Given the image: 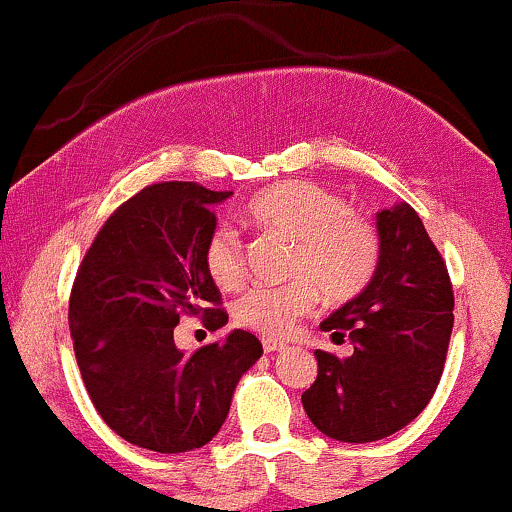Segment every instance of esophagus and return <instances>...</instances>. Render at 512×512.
I'll use <instances>...</instances> for the list:
<instances>
[{
	"instance_id": "1",
	"label": "esophagus",
	"mask_w": 512,
	"mask_h": 512,
	"mask_svg": "<svg viewBox=\"0 0 512 512\" xmlns=\"http://www.w3.org/2000/svg\"><path fill=\"white\" fill-rule=\"evenodd\" d=\"M262 349H264V354H274V351H284L286 344L267 337V339H262Z\"/></svg>"
}]
</instances>
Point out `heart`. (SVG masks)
<instances>
[{
  "label": "heart",
  "instance_id": "heart-1",
  "mask_svg": "<svg viewBox=\"0 0 512 512\" xmlns=\"http://www.w3.org/2000/svg\"><path fill=\"white\" fill-rule=\"evenodd\" d=\"M245 216L255 228L293 245L286 267L293 276L289 284L255 286L233 308L238 325L252 332L286 337L313 310L317 289L327 301H349L366 289L378 269V228L317 182L286 180L267 187L250 199ZM204 269L223 291L243 284V245L233 228L219 226L209 233Z\"/></svg>",
  "mask_w": 512,
  "mask_h": 512
}]
</instances>
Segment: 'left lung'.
Returning a JSON list of instances; mask_svg holds the SVG:
<instances>
[{
  "label": "left lung",
  "instance_id": "obj_1",
  "mask_svg": "<svg viewBox=\"0 0 512 512\" xmlns=\"http://www.w3.org/2000/svg\"><path fill=\"white\" fill-rule=\"evenodd\" d=\"M380 262L370 284L322 322L354 354L315 351L317 378L301 402L317 431L373 443L404 428L431 402L452 334V284L424 221L409 204L378 214Z\"/></svg>",
  "mask_w": 512,
  "mask_h": 512
}]
</instances>
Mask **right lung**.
Returning a JSON list of instances; mask_svg holds the SVG:
<instances>
[{
	"label": "right lung",
	"mask_w": 512,
	"mask_h": 512,
	"mask_svg": "<svg viewBox=\"0 0 512 512\" xmlns=\"http://www.w3.org/2000/svg\"><path fill=\"white\" fill-rule=\"evenodd\" d=\"M231 195L197 182L144 187L103 223L76 272L69 330L81 378L101 419L137 448L173 455L207 445L262 356L245 330L195 354L173 337L182 315H202L211 332L228 322L204 243L216 228L211 207Z\"/></svg>",
	"instance_id": "obj_1"
}]
</instances>
